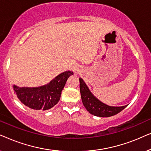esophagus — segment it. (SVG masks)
<instances>
[{
    "mask_svg": "<svg viewBox=\"0 0 151 151\" xmlns=\"http://www.w3.org/2000/svg\"><path fill=\"white\" fill-rule=\"evenodd\" d=\"M73 71H74V73H76V75H77L78 73H79L80 72V68L79 67H77V66H76V67H74Z\"/></svg>",
    "mask_w": 151,
    "mask_h": 151,
    "instance_id": "obj_1",
    "label": "esophagus"
}]
</instances>
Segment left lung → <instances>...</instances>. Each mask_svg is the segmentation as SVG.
Segmentation results:
<instances>
[{
  "label": "left lung",
  "instance_id": "left-lung-1",
  "mask_svg": "<svg viewBox=\"0 0 151 151\" xmlns=\"http://www.w3.org/2000/svg\"><path fill=\"white\" fill-rule=\"evenodd\" d=\"M79 80L82 103L91 114L98 117H111L117 114L128 106L125 105L122 106H112L104 104L91 92L87 85L81 78H79Z\"/></svg>",
  "mask_w": 151,
  "mask_h": 151
}]
</instances>
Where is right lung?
<instances>
[{
	"instance_id": "add662e5",
	"label": "right lung",
	"mask_w": 151,
	"mask_h": 151,
	"mask_svg": "<svg viewBox=\"0 0 151 151\" xmlns=\"http://www.w3.org/2000/svg\"><path fill=\"white\" fill-rule=\"evenodd\" d=\"M73 74V71H65L48 84L38 87H20L14 84L13 88L20 102L29 108L34 110H49L59 102L67 80Z\"/></svg>"
}]
</instances>
